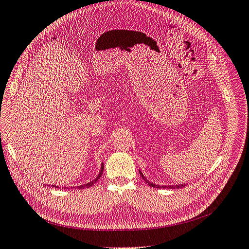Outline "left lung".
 Returning a JSON list of instances; mask_svg holds the SVG:
<instances>
[{"label": "left lung", "instance_id": "obj_1", "mask_svg": "<svg viewBox=\"0 0 249 249\" xmlns=\"http://www.w3.org/2000/svg\"><path fill=\"white\" fill-rule=\"evenodd\" d=\"M140 173H141V177L142 178V179L148 183V185L150 186V187H153V188H158V189H161V188H163V189H179V188H183L185 186L183 185H177V186H158V185H155V183H153V182H151V181H149L148 179H146L143 176H142V173L140 171Z\"/></svg>", "mask_w": 249, "mask_h": 249}]
</instances>
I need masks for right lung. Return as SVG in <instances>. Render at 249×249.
I'll return each instance as SVG.
<instances>
[{"instance_id":"add662e5","label":"right lung","mask_w":249,"mask_h":249,"mask_svg":"<svg viewBox=\"0 0 249 249\" xmlns=\"http://www.w3.org/2000/svg\"><path fill=\"white\" fill-rule=\"evenodd\" d=\"M103 172H104V163L101 164V169H100V172H99V174H98V177H97V178H96L94 180H92V181H90V182L86 183V185L79 186V187H77V189H79V190L81 189V190H82V189H85V188H89V187H91V186H93L94 183H95V182H96V181H97V180L100 178V177L103 176ZM53 187H54V186H53ZM55 188H57V187L55 186ZM63 189H69V188H67V187H66V188H63Z\"/></svg>"}]
</instances>
